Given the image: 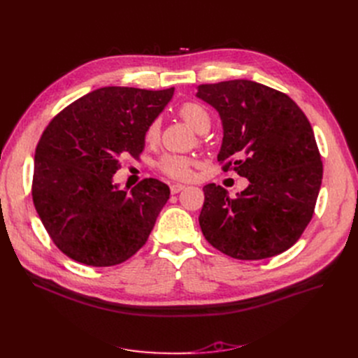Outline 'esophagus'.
Segmentation results:
<instances>
[{
	"label": "esophagus",
	"instance_id": "34e87169",
	"mask_svg": "<svg viewBox=\"0 0 358 358\" xmlns=\"http://www.w3.org/2000/svg\"><path fill=\"white\" fill-rule=\"evenodd\" d=\"M169 190H171L173 194H177L181 190H184V185L182 184H171V187H169Z\"/></svg>",
	"mask_w": 358,
	"mask_h": 358
}]
</instances>
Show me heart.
Returning <instances> with one entry per match:
<instances>
[{"mask_svg": "<svg viewBox=\"0 0 358 358\" xmlns=\"http://www.w3.org/2000/svg\"><path fill=\"white\" fill-rule=\"evenodd\" d=\"M180 116L184 122L189 123L199 134H204L210 127V115L199 103H185L180 107ZM159 136V123L155 120L150 123L145 131L146 142H155ZM194 161L192 158L181 155H165L158 162V168L169 177L177 180H185L192 174V166Z\"/></svg>", "mask_w": 358, "mask_h": 358, "instance_id": "1", "label": "heart"}]
</instances>
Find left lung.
I'll return each mask as SVG.
<instances>
[{
    "label": "left lung",
    "instance_id": "left-lung-1",
    "mask_svg": "<svg viewBox=\"0 0 358 358\" xmlns=\"http://www.w3.org/2000/svg\"><path fill=\"white\" fill-rule=\"evenodd\" d=\"M223 127L217 161L248 178L231 199L203 187L199 223L204 238L238 259H264L289 250L303 234L322 182V162L305 113L286 94L248 80L201 84Z\"/></svg>",
    "mask_w": 358,
    "mask_h": 358
}]
</instances>
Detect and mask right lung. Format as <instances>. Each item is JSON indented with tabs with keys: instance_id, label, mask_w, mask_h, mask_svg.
<instances>
[{
	"instance_id": "obj_1",
	"label": "right lung",
	"mask_w": 358,
	"mask_h": 358,
	"mask_svg": "<svg viewBox=\"0 0 358 358\" xmlns=\"http://www.w3.org/2000/svg\"><path fill=\"white\" fill-rule=\"evenodd\" d=\"M173 96L174 87H103L45 129L34 154L33 203L55 245L73 261L111 267L145 245L169 187L145 178L129 193L113 176L126 155L139 157L148 126Z\"/></svg>"
}]
</instances>
